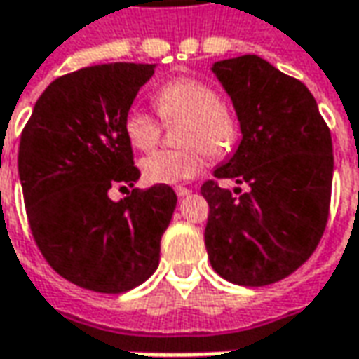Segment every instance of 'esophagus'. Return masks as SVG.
Returning <instances> with one entry per match:
<instances>
[{
	"label": "esophagus",
	"mask_w": 359,
	"mask_h": 359,
	"mask_svg": "<svg viewBox=\"0 0 359 359\" xmlns=\"http://www.w3.org/2000/svg\"><path fill=\"white\" fill-rule=\"evenodd\" d=\"M175 194H177V198H187L189 194H191V189H187L184 186H177L175 187Z\"/></svg>",
	"instance_id": "34e87169"
}]
</instances>
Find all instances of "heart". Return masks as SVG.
I'll return each mask as SVG.
<instances>
[{
	"label": "heart",
	"instance_id": "1",
	"mask_svg": "<svg viewBox=\"0 0 359 359\" xmlns=\"http://www.w3.org/2000/svg\"><path fill=\"white\" fill-rule=\"evenodd\" d=\"M156 105L163 118H186L180 133L182 149H161L142 159L147 184H182L205 168V151L224 158L238 142V121L219 93L198 77H175L156 93ZM126 137L135 149L149 151L159 142V119L144 107H131L123 119Z\"/></svg>",
	"mask_w": 359,
	"mask_h": 359
}]
</instances>
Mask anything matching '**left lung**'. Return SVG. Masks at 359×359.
Instances as JSON below:
<instances>
[{
  "label": "left lung",
  "instance_id": "left-lung-1",
  "mask_svg": "<svg viewBox=\"0 0 359 359\" xmlns=\"http://www.w3.org/2000/svg\"><path fill=\"white\" fill-rule=\"evenodd\" d=\"M231 97L241 142L214 170L248 191L233 198L210 180L201 186L210 215L212 268L238 285H268L296 271L318 248L332 198V133L310 90L257 55L212 65Z\"/></svg>",
  "mask_w": 359,
  "mask_h": 359
}]
</instances>
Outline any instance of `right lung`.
Returning a JSON list of instances; mask_svg holds the SVG:
<instances>
[{
    "instance_id": "1",
    "label": "right lung",
    "mask_w": 359,
    "mask_h": 359,
    "mask_svg": "<svg viewBox=\"0 0 359 359\" xmlns=\"http://www.w3.org/2000/svg\"><path fill=\"white\" fill-rule=\"evenodd\" d=\"M154 63H102L57 77L21 131L18 170L39 252L67 282L100 294L144 283L177 196L165 184L133 187L123 119ZM119 187L128 196L109 200Z\"/></svg>"
}]
</instances>
